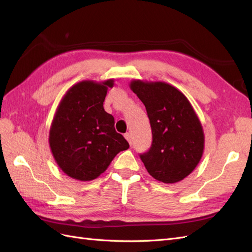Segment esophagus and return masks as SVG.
I'll use <instances>...</instances> for the list:
<instances>
[{
    "label": "esophagus",
    "mask_w": 252,
    "mask_h": 252,
    "mask_svg": "<svg viewBox=\"0 0 252 252\" xmlns=\"http://www.w3.org/2000/svg\"><path fill=\"white\" fill-rule=\"evenodd\" d=\"M125 137H126V139L127 140V142L130 143V146L132 145V137H131V134L130 133H126V134H125Z\"/></svg>",
    "instance_id": "34e87169"
}]
</instances>
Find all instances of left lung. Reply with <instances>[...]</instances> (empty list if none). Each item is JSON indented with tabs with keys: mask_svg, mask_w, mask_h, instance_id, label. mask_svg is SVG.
Returning a JSON list of instances; mask_svg holds the SVG:
<instances>
[{
	"mask_svg": "<svg viewBox=\"0 0 252 252\" xmlns=\"http://www.w3.org/2000/svg\"><path fill=\"white\" fill-rule=\"evenodd\" d=\"M130 89L145 104L152 128V146L140 154L149 174L164 184L183 181L202 159V124L183 93L166 82L133 80Z\"/></svg>",
	"mask_w": 252,
	"mask_h": 252,
	"instance_id": "8db88e82",
	"label": "left lung"
}]
</instances>
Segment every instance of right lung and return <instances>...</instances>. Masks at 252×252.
Listing matches in <instances>:
<instances>
[{
  "label": "right lung",
  "mask_w": 252,
  "mask_h": 252,
  "mask_svg": "<svg viewBox=\"0 0 252 252\" xmlns=\"http://www.w3.org/2000/svg\"><path fill=\"white\" fill-rule=\"evenodd\" d=\"M114 79L74 84L57 107L49 130V147L59 168L80 182L97 178L120 151L128 149L103 102Z\"/></svg>",
  "instance_id": "1"
}]
</instances>
